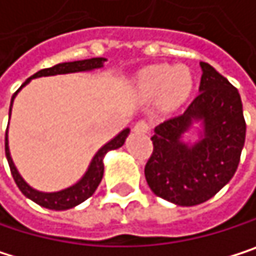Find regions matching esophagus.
<instances>
[{"instance_id": "34e87169", "label": "esophagus", "mask_w": 256, "mask_h": 256, "mask_svg": "<svg viewBox=\"0 0 256 256\" xmlns=\"http://www.w3.org/2000/svg\"><path fill=\"white\" fill-rule=\"evenodd\" d=\"M150 130V125L146 122V120H138L136 125H134V132H138V134H144Z\"/></svg>"}]
</instances>
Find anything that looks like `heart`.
<instances>
[{
  "mask_svg": "<svg viewBox=\"0 0 256 256\" xmlns=\"http://www.w3.org/2000/svg\"><path fill=\"white\" fill-rule=\"evenodd\" d=\"M192 86L188 69L175 64L148 66L136 78V90L140 96L146 100L160 96V104L164 110L180 107L187 100Z\"/></svg>",
  "mask_w": 256,
  "mask_h": 256,
  "instance_id": "1",
  "label": "heart"
}]
</instances>
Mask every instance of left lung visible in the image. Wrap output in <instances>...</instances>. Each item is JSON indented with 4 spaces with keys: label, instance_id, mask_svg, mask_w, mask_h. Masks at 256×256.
<instances>
[{
    "label": "left lung",
    "instance_id": "1",
    "mask_svg": "<svg viewBox=\"0 0 256 256\" xmlns=\"http://www.w3.org/2000/svg\"><path fill=\"white\" fill-rule=\"evenodd\" d=\"M199 94L187 110L160 124L150 137L154 150L144 166L150 190L181 206L211 199L234 176L246 137L238 90L211 64L200 62ZM194 122L202 131L193 145L182 136Z\"/></svg>",
    "mask_w": 256,
    "mask_h": 256
}]
</instances>
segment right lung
<instances>
[{
    "label": "right lung",
    "mask_w": 256,
    "mask_h": 256,
    "mask_svg": "<svg viewBox=\"0 0 256 256\" xmlns=\"http://www.w3.org/2000/svg\"><path fill=\"white\" fill-rule=\"evenodd\" d=\"M106 58L102 57H94V58H87V60H76V62H66V63H58L52 68L48 69H42L39 72H36L33 76H30L12 96V104H10V110H8V118L12 113V106L14 101V96L18 94V92L26 86L33 78H39V76H50V75H60V74H72V72H86V70H93V69H100L104 66ZM130 134V128H125L124 131H120L114 138H112L108 143H106L94 156L92 158V162L86 170V174L82 175V178L75 182L74 186L63 188L60 192H51V193H45V192H39L33 187H30L24 178L19 175L13 160L10 156V149H8V136L6 131V156H7V162L10 166V172L12 176L16 182V186L19 187V190L33 202H36L38 205L48 208V210H56V211H63V210H69L74 208L76 205H80L81 202H84L86 199H88L94 190L98 188L102 176H104V156L108 150L118 149L125 143V138Z\"/></svg>",
    "instance_id": "obj_1"
}]
</instances>
